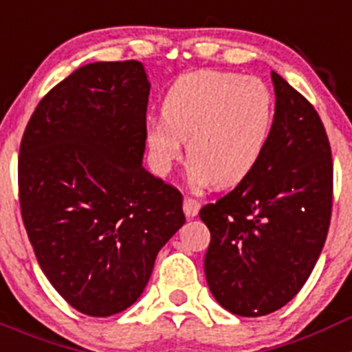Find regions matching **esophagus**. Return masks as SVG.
<instances>
[{
  "instance_id": "1",
  "label": "esophagus",
  "mask_w": 352,
  "mask_h": 352,
  "mask_svg": "<svg viewBox=\"0 0 352 352\" xmlns=\"http://www.w3.org/2000/svg\"><path fill=\"white\" fill-rule=\"evenodd\" d=\"M199 210H201V203H199V201H195V199L192 197H185L183 211H185V214L188 217V219H194L195 214L199 213Z\"/></svg>"
}]
</instances>
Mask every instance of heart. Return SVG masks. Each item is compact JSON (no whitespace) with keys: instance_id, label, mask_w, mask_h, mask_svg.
I'll return each instance as SVG.
<instances>
[{"instance_id":"1","label":"heart","mask_w":352,"mask_h":352,"mask_svg":"<svg viewBox=\"0 0 352 352\" xmlns=\"http://www.w3.org/2000/svg\"><path fill=\"white\" fill-rule=\"evenodd\" d=\"M275 100L257 77L197 70L170 84L162 118L146 125L144 139L155 173L167 174L188 153L194 186H234L256 169L268 148Z\"/></svg>"}]
</instances>
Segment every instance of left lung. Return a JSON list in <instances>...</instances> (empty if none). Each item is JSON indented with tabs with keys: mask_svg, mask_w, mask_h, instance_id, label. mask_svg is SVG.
<instances>
[{
	"mask_svg": "<svg viewBox=\"0 0 352 352\" xmlns=\"http://www.w3.org/2000/svg\"><path fill=\"white\" fill-rule=\"evenodd\" d=\"M275 123L248 178L199 217L211 232L204 273L211 294L236 316L259 317L296 296L324 247L333 164L322 121L276 72Z\"/></svg>",
	"mask_w": 352,
	"mask_h": 352,
	"instance_id": "obj_1",
	"label": "left lung"
}]
</instances>
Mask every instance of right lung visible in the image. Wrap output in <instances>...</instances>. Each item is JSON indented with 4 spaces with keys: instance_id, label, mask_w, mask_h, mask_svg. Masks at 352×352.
Masks as SVG:
<instances>
[{
    "instance_id": "1",
    "label": "right lung",
    "mask_w": 352,
    "mask_h": 352,
    "mask_svg": "<svg viewBox=\"0 0 352 352\" xmlns=\"http://www.w3.org/2000/svg\"><path fill=\"white\" fill-rule=\"evenodd\" d=\"M149 88L141 61L84 65L43 96L21 142L28 238L52 287L86 316L135 303L185 223L183 195L142 167Z\"/></svg>"
}]
</instances>
